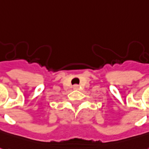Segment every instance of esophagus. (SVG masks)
<instances>
[{"instance_id": "obj_1", "label": "esophagus", "mask_w": 149, "mask_h": 149, "mask_svg": "<svg viewBox=\"0 0 149 149\" xmlns=\"http://www.w3.org/2000/svg\"><path fill=\"white\" fill-rule=\"evenodd\" d=\"M73 89H79V85H73Z\"/></svg>"}]
</instances>
